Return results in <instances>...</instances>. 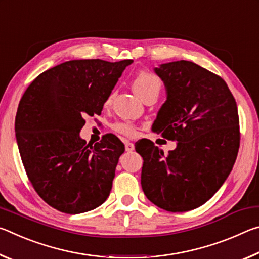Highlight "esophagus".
Segmentation results:
<instances>
[{"label":"esophagus","mask_w":259,"mask_h":259,"mask_svg":"<svg viewBox=\"0 0 259 259\" xmlns=\"http://www.w3.org/2000/svg\"><path fill=\"white\" fill-rule=\"evenodd\" d=\"M124 145H125V151H126V152H133V151L135 150V145H134L133 143L125 142Z\"/></svg>","instance_id":"obj_1"}]
</instances>
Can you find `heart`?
I'll use <instances>...</instances> for the list:
<instances>
[{
  "label": "heart",
  "mask_w": 259,
  "mask_h": 259,
  "mask_svg": "<svg viewBox=\"0 0 259 259\" xmlns=\"http://www.w3.org/2000/svg\"><path fill=\"white\" fill-rule=\"evenodd\" d=\"M133 87L136 93L140 98L145 99L148 95L152 93H159L161 89V81L159 77L154 75L153 73L140 71L136 74L133 80ZM113 96H109L106 100V105L112 102ZM113 128L119 134L125 135V136H135L136 135V128L133 123L130 122H117L113 125Z\"/></svg>",
  "instance_id": "obj_1"
}]
</instances>
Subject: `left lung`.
<instances>
[{"instance_id": "8db88e82", "label": "left lung", "mask_w": 259, "mask_h": 259, "mask_svg": "<svg viewBox=\"0 0 259 259\" xmlns=\"http://www.w3.org/2000/svg\"><path fill=\"white\" fill-rule=\"evenodd\" d=\"M154 71L166 100L153 129L177 140V147L164 154L150 139L136 143L144 160L142 188L161 209L190 211L211 199L232 171L240 146L238 107L226 82L192 61Z\"/></svg>"}]
</instances>
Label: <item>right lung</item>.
I'll list each match as a JSON object with an SVG mask.
<instances>
[{
    "label": "right lung",
    "instance_id": "1",
    "mask_svg": "<svg viewBox=\"0 0 259 259\" xmlns=\"http://www.w3.org/2000/svg\"><path fill=\"white\" fill-rule=\"evenodd\" d=\"M133 63L69 60L41 73L20 99L15 130L21 161L34 190L52 208L82 213L108 198L124 145L113 134L87 145L85 116L105 102Z\"/></svg>",
    "mask_w": 259,
    "mask_h": 259
}]
</instances>
